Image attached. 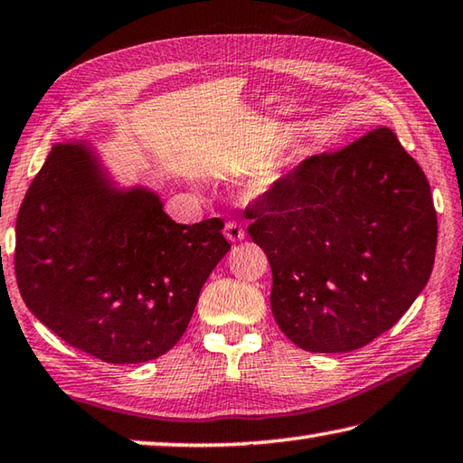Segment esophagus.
Instances as JSON below:
<instances>
[{"label":"esophagus","mask_w":463,"mask_h":463,"mask_svg":"<svg viewBox=\"0 0 463 463\" xmlns=\"http://www.w3.org/2000/svg\"><path fill=\"white\" fill-rule=\"evenodd\" d=\"M223 233H225V238H228V241H232V243L241 241L243 238H246V230H243L238 222L225 223Z\"/></svg>","instance_id":"34e87169"}]
</instances>
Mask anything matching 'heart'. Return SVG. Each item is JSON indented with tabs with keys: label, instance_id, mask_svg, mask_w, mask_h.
<instances>
[{
	"label": "heart",
	"instance_id": "obj_1",
	"mask_svg": "<svg viewBox=\"0 0 463 463\" xmlns=\"http://www.w3.org/2000/svg\"><path fill=\"white\" fill-rule=\"evenodd\" d=\"M284 179H286V171L282 167H269L258 181V194L260 195L274 194V191L282 185Z\"/></svg>",
	"mask_w": 463,
	"mask_h": 463
}]
</instances>
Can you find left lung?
I'll list each match as a JSON object with an SVG mask.
<instances>
[{
    "label": "left lung",
    "instance_id": "left-lung-1",
    "mask_svg": "<svg viewBox=\"0 0 463 463\" xmlns=\"http://www.w3.org/2000/svg\"><path fill=\"white\" fill-rule=\"evenodd\" d=\"M248 217L272 266L274 318L304 351L369 345L431 276L438 215L430 183L387 127L310 156Z\"/></svg>",
    "mask_w": 463,
    "mask_h": 463
}]
</instances>
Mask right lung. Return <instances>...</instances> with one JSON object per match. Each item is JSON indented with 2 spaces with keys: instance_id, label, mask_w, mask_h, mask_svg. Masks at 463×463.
I'll return each instance as SVG.
<instances>
[{
  "instance_id": "obj_1",
  "label": "right lung",
  "mask_w": 463,
  "mask_h": 463,
  "mask_svg": "<svg viewBox=\"0 0 463 463\" xmlns=\"http://www.w3.org/2000/svg\"><path fill=\"white\" fill-rule=\"evenodd\" d=\"M222 220L177 223L146 185H120L86 138L52 145L15 222V278L43 326L112 364L153 361L185 333L230 251Z\"/></svg>"
}]
</instances>
